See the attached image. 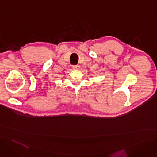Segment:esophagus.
Wrapping results in <instances>:
<instances>
[{
	"label": "esophagus",
	"mask_w": 157,
	"mask_h": 157,
	"mask_svg": "<svg viewBox=\"0 0 157 157\" xmlns=\"http://www.w3.org/2000/svg\"><path fill=\"white\" fill-rule=\"evenodd\" d=\"M72 68L73 70H79V65H73V66H72Z\"/></svg>",
	"instance_id": "34e87169"
}]
</instances>
